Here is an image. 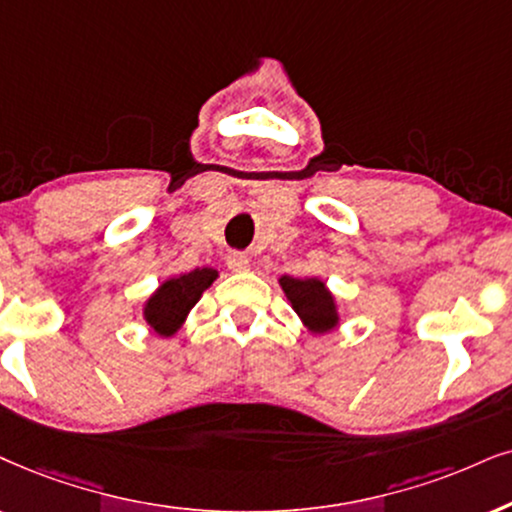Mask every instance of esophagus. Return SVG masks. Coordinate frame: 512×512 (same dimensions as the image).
<instances>
[{
	"instance_id": "obj_1",
	"label": "esophagus",
	"mask_w": 512,
	"mask_h": 512,
	"mask_svg": "<svg viewBox=\"0 0 512 512\" xmlns=\"http://www.w3.org/2000/svg\"><path fill=\"white\" fill-rule=\"evenodd\" d=\"M226 267L231 271H248L250 269L248 255H243V252H231V255L226 257Z\"/></svg>"
}]
</instances>
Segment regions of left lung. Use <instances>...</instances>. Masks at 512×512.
<instances>
[{
	"instance_id": "1",
	"label": "left lung",
	"mask_w": 512,
	"mask_h": 512,
	"mask_svg": "<svg viewBox=\"0 0 512 512\" xmlns=\"http://www.w3.org/2000/svg\"><path fill=\"white\" fill-rule=\"evenodd\" d=\"M283 293L293 304V309L300 316V321L312 333H331L340 323L338 304L331 290L321 278H293L281 276L278 278Z\"/></svg>"
}]
</instances>
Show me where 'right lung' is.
Listing matches in <instances>:
<instances>
[{"label":"right lung","instance_id":"right-lung-1","mask_svg":"<svg viewBox=\"0 0 512 512\" xmlns=\"http://www.w3.org/2000/svg\"><path fill=\"white\" fill-rule=\"evenodd\" d=\"M217 278V271L210 267L193 269L189 274H179L160 286L155 293L148 297L144 304V319L155 333L170 338L181 328V323L186 321V316L200 295L212 286V281Z\"/></svg>","mask_w":512,"mask_h":512}]
</instances>
